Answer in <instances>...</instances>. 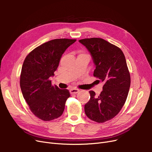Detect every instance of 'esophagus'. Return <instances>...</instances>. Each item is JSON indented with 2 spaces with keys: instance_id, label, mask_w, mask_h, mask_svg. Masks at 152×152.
Segmentation results:
<instances>
[{
  "instance_id": "esophagus-1",
  "label": "esophagus",
  "mask_w": 152,
  "mask_h": 152,
  "mask_svg": "<svg viewBox=\"0 0 152 152\" xmlns=\"http://www.w3.org/2000/svg\"><path fill=\"white\" fill-rule=\"evenodd\" d=\"M80 91V90H79V89H71L70 90V94H77V93H79V92Z\"/></svg>"
}]
</instances>
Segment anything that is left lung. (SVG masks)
<instances>
[{"label": "left lung", "instance_id": "8db88e82", "mask_svg": "<svg viewBox=\"0 0 152 152\" xmlns=\"http://www.w3.org/2000/svg\"><path fill=\"white\" fill-rule=\"evenodd\" d=\"M90 53L95 65L93 75L104 82L103 91L91 98L84 106L87 117L103 123L115 117L125 103L131 85V77L122 50L103 39L79 40Z\"/></svg>", "mask_w": 152, "mask_h": 152}]
</instances>
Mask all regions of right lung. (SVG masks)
<instances>
[{
	"label": "right lung",
	"mask_w": 152,
	"mask_h": 152,
	"mask_svg": "<svg viewBox=\"0 0 152 152\" xmlns=\"http://www.w3.org/2000/svg\"><path fill=\"white\" fill-rule=\"evenodd\" d=\"M75 39H58L45 42L31 51L23 64L20 87L23 98L35 115L50 121L60 117L70 97L67 89L53 86L54 75L62 54Z\"/></svg>",
	"instance_id": "add662e5"
}]
</instances>
